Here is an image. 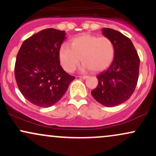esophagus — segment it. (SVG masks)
Wrapping results in <instances>:
<instances>
[{"instance_id": "1", "label": "esophagus", "mask_w": 156, "mask_h": 156, "mask_svg": "<svg viewBox=\"0 0 156 156\" xmlns=\"http://www.w3.org/2000/svg\"><path fill=\"white\" fill-rule=\"evenodd\" d=\"M78 77H79V78H82V79H87V78H88V76H78Z\"/></svg>"}]
</instances>
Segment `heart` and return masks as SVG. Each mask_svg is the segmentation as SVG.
Segmentation results:
<instances>
[{
    "label": "heart",
    "mask_w": 156,
    "mask_h": 156,
    "mask_svg": "<svg viewBox=\"0 0 156 156\" xmlns=\"http://www.w3.org/2000/svg\"><path fill=\"white\" fill-rule=\"evenodd\" d=\"M115 48L108 37L84 34L73 39L71 46L63 44L59 50L62 67L68 72H73L79 64L83 62V69L90 68L99 72L110 65L114 57Z\"/></svg>",
    "instance_id": "obj_1"
}]
</instances>
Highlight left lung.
I'll list each match as a JSON object with an SVG mask.
<instances>
[{"instance_id":"obj_1","label":"left lung","mask_w":156,"mask_h":156,"mask_svg":"<svg viewBox=\"0 0 156 156\" xmlns=\"http://www.w3.org/2000/svg\"><path fill=\"white\" fill-rule=\"evenodd\" d=\"M102 31L114 44V58L108 69L97 76L98 85L91 93L101 104L114 107L128 101L133 93L140 60L129 38L112 28H104Z\"/></svg>"}]
</instances>
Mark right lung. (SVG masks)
<instances>
[{"label":"right lung","mask_w":156,"mask_h":156,"mask_svg":"<svg viewBox=\"0 0 156 156\" xmlns=\"http://www.w3.org/2000/svg\"><path fill=\"white\" fill-rule=\"evenodd\" d=\"M65 35L64 31L47 28L26 39L20 48L15 67L16 82L32 104L52 106L75 79L60 65L59 50Z\"/></svg>","instance_id":"add662e5"}]
</instances>
